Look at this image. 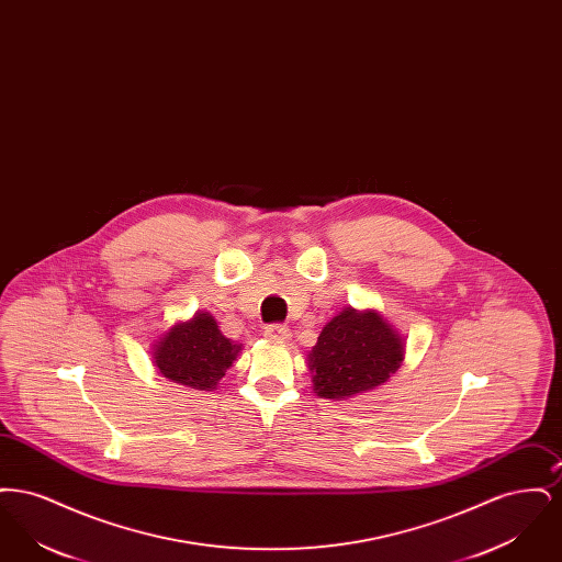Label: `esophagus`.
I'll use <instances>...</instances> for the list:
<instances>
[{
  "label": "esophagus",
  "mask_w": 562,
  "mask_h": 562,
  "mask_svg": "<svg viewBox=\"0 0 562 562\" xmlns=\"http://www.w3.org/2000/svg\"><path fill=\"white\" fill-rule=\"evenodd\" d=\"M266 337L271 341H289L291 339V328L286 324H269L266 328Z\"/></svg>",
  "instance_id": "1"
}]
</instances>
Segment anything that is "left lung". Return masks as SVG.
I'll use <instances>...</instances> for the list:
<instances>
[{
    "mask_svg": "<svg viewBox=\"0 0 562 562\" xmlns=\"http://www.w3.org/2000/svg\"><path fill=\"white\" fill-rule=\"evenodd\" d=\"M307 356L314 392L328 401H348L383 385L401 369L404 341L379 312L346 307L324 324Z\"/></svg>",
    "mask_w": 562,
    "mask_h": 562,
    "instance_id": "obj_1",
    "label": "left lung"
}]
</instances>
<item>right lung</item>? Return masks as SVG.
<instances>
[{"label": "right lung", "instance_id": "obj_1", "mask_svg": "<svg viewBox=\"0 0 562 562\" xmlns=\"http://www.w3.org/2000/svg\"><path fill=\"white\" fill-rule=\"evenodd\" d=\"M240 349L218 330L209 312H195L191 321L179 322L161 335L154 346V364L175 383L213 392Z\"/></svg>", "mask_w": 562, "mask_h": 562}]
</instances>
